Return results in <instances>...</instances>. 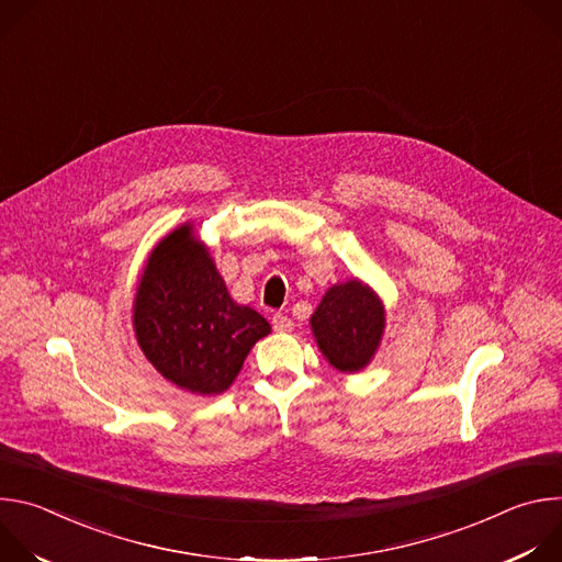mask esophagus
Returning a JSON list of instances; mask_svg holds the SVG:
<instances>
[{"mask_svg": "<svg viewBox=\"0 0 562 562\" xmlns=\"http://www.w3.org/2000/svg\"><path fill=\"white\" fill-rule=\"evenodd\" d=\"M271 323H273V329L280 331V334H286V331L293 329V319L289 315H284V313H276Z\"/></svg>", "mask_w": 562, "mask_h": 562, "instance_id": "1", "label": "esophagus"}]
</instances>
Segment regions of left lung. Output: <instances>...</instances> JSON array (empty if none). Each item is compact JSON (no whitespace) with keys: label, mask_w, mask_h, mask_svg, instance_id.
Here are the masks:
<instances>
[{"label":"left lung","mask_w":562,"mask_h":562,"mask_svg":"<svg viewBox=\"0 0 562 562\" xmlns=\"http://www.w3.org/2000/svg\"><path fill=\"white\" fill-rule=\"evenodd\" d=\"M311 329L327 360L340 371H360L375 353L384 308L378 295L358 280L331 286L315 313Z\"/></svg>","instance_id":"8db88e82"}]
</instances>
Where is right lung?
<instances>
[{
	"label": "right lung",
	"instance_id": "1",
	"mask_svg": "<svg viewBox=\"0 0 562 562\" xmlns=\"http://www.w3.org/2000/svg\"><path fill=\"white\" fill-rule=\"evenodd\" d=\"M133 327L159 373L202 395L228 389L251 347L271 331L258 311L233 302L191 226H180L153 249L137 286Z\"/></svg>",
	"mask_w": 562,
	"mask_h": 562
}]
</instances>
